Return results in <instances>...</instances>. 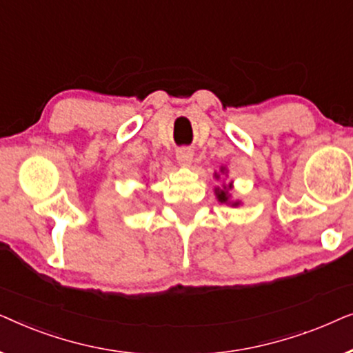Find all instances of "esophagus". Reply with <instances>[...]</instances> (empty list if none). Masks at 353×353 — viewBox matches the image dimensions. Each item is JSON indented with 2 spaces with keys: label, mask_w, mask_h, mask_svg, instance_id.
<instances>
[{
  "label": "esophagus",
  "mask_w": 353,
  "mask_h": 353,
  "mask_svg": "<svg viewBox=\"0 0 353 353\" xmlns=\"http://www.w3.org/2000/svg\"><path fill=\"white\" fill-rule=\"evenodd\" d=\"M176 161L181 163V165H190L192 161V151L190 148H181L176 151Z\"/></svg>",
  "instance_id": "obj_1"
}]
</instances>
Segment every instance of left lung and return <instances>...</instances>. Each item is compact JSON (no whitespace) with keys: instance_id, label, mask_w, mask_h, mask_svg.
<instances>
[{"instance_id":"1","label":"left lung","mask_w":353,"mask_h":353,"mask_svg":"<svg viewBox=\"0 0 353 353\" xmlns=\"http://www.w3.org/2000/svg\"><path fill=\"white\" fill-rule=\"evenodd\" d=\"M223 170H225V168H221V172H223ZM215 178H220L219 173H215ZM230 190H231V185L230 186H223V190L216 188V190H215L216 199H219L221 204H230V205H233V207H238L239 205V201H230L231 199Z\"/></svg>"}]
</instances>
